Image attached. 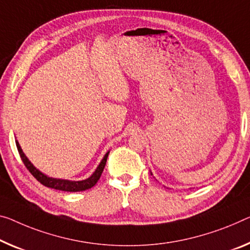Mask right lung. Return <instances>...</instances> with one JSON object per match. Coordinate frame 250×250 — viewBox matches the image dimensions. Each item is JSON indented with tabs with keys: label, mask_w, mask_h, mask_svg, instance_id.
<instances>
[{
	"label": "right lung",
	"mask_w": 250,
	"mask_h": 250,
	"mask_svg": "<svg viewBox=\"0 0 250 250\" xmlns=\"http://www.w3.org/2000/svg\"><path fill=\"white\" fill-rule=\"evenodd\" d=\"M15 144H17L19 154H20L21 160L23 161V163H24L25 167L28 168L30 173H31L34 178L38 180V181H39L41 184H43V186H45V187L51 188V189L68 191V192L85 191V190L90 189V188H93L95 184L97 183L99 178H101V175L104 171V167H105V165H106L107 157H108V154H109V152L106 153L105 156H104V159L102 160V162L99 163L97 168H96V171L88 179L83 180V181H69V180L49 178V176L42 173V172L38 170L37 167H34V165L28 160V157H26L24 153H23L22 148L18 141H15Z\"/></svg>",
	"instance_id": "1"
}]
</instances>
